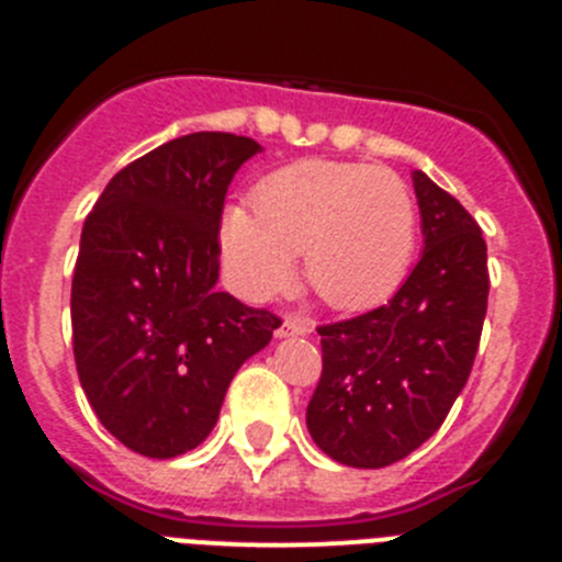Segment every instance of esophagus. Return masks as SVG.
Listing matches in <instances>:
<instances>
[{"instance_id":"obj_1","label":"esophagus","mask_w":562,"mask_h":562,"mask_svg":"<svg viewBox=\"0 0 562 562\" xmlns=\"http://www.w3.org/2000/svg\"><path fill=\"white\" fill-rule=\"evenodd\" d=\"M312 331V321L310 317H301V315H286L284 321H281V326L276 329L278 337H290V335H310Z\"/></svg>"}]
</instances>
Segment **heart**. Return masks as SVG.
<instances>
[{
  "mask_svg": "<svg viewBox=\"0 0 562 562\" xmlns=\"http://www.w3.org/2000/svg\"><path fill=\"white\" fill-rule=\"evenodd\" d=\"M416 250V200L391 168L301 160L258 182L252 213L231 207L222 252L238 292L265 301L286 290L295 256L331 310L360 312L389 301Z\"/></svg>",
  "mask_w": 562,
  "mask_h": 562,
  "instance_id": "obj_1",
  "label": "heart"
}]
</instances>
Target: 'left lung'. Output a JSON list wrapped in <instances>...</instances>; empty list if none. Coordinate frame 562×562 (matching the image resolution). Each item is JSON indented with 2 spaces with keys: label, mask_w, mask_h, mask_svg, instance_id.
<instances>
[{
  "label": "left lung",
  "mask_w": 562,
  "mask_h": 562,
  "mask_svg": "<svg viewBox=\"0 0 562 562\" xmlns=\"http://www.w3.org/2000/svg\"><path fill=\"white\" fill-rule=\"evenodd\" d=\"M422 250L389 304L317 326L324 371L306 428L346 467H389L448 419L479 351L490 295L479 222L430 177L414 171Z\"/></svg>",
  "instance_id": "1"
}]
</instances>
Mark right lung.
Listing matches in <instances>:
<instances>
[{"mask_svg":"<svg viewBox=\"0 0 562 562\" xmlns=\"http://www.w3.org/2000/svg\"><path fill=\"white\" fill-rule=\"evenodd\" d=\"M252 137L193 132L114 173L89 211L72 272V355L103 428L173 459L207 439L238 366L281 326L227 292L220 227Z\"/></svg>","mask_w":562,"mask_h":562,"instance_id":"right-lung-1","label":"right lung"}]
</instances>
